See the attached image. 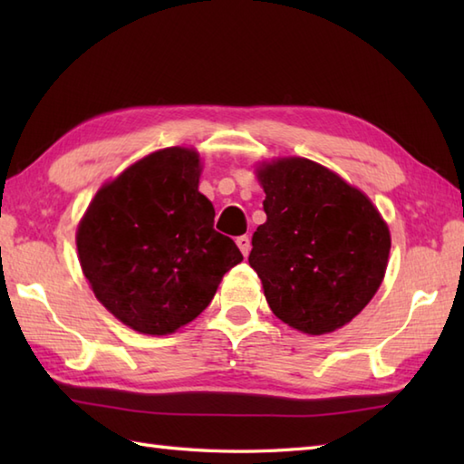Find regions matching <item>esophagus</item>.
<instances>
[{
  "instance_id": "obj_1",
  "label": "esophagus",
  "mask_w": 464,
  "mask_h": 464,
  "mask_svg": "<svg viewBox=\"0 0 464 464\" xmlns=\"http://www.w3.org/2000/svg\"><path fill=\"white\" fill-rule=\"evenodd\" d=\"M237 247L241 249V253H243V257H247L249 255V251H251V239H249V235H241V237H237Z\"/></svg>"
}]
</instances>
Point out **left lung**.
<instances>
[{"label":"left lung","instance_id":"8db88e82","mask_svg":"<svg viewBox=\"0 0 464 464\" xmlns=\"http://www.w3.org/2000/svg\"><path fill=\"white\" fill-rule=\"evenodd\" d=\"M259 181L267 221L253 233L249 265L271 311L309 334L343 327L382 281L387 225L367 195L314 161L279 160Z\"/></svg>","mask_w":464,"mask_h":464}]
</instances>
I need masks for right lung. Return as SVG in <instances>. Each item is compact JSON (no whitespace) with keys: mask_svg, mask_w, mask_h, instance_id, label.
Returning a JSON list of instances; mask_svg holds the SVG:
<instances>
[{"mask_svg":"<svg viewBox=\"0 0 464 464\" xmlns=\"http://www.w3.org/2000/svg\"><path fill=\"white\" fill-rule=\"evenodd\" d=\"M199 155L155 151L97 191L77 229V253L95 297L121 323L167 334L203 313L243 255L213 229L199 193Z\"/></svg>","mask_w":464,"mask_h":464,"instance_id":"right-lung-1","label":"right lung"}]
</instances>
